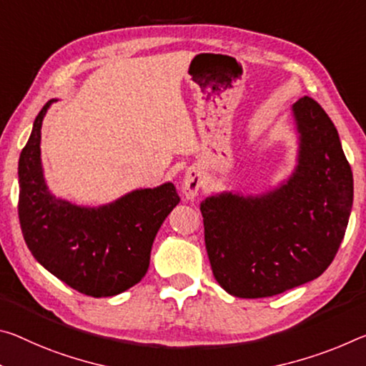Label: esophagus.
<instances>
[{"instance_id": "1", "label": "esophagus", "mask_w": 366, "mask_h": 366, "mask_svg": "<svg viewBox=\"0 0 366 366\" xmlns=\"http://www.w3.org/2000/svg\"><path fill=\"white\" fill-rule=\"evenodd\" d=\"M200 189V172L197 169H189L185 172L184 181H182V194L185 199L194 200Z\"/></svg>"}]
</instances>
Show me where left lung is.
I'll return each instance as SVG.
<instances>
[{"label":"left lung","mask_w":366,"mask_h":366,"mask_svg":"<svg viewBox=\"0 0 366 366\" xmlns=\"http://www.w3.org/2000/svg\"><path fill=\"white\" fill-rule=\"evenodd\" d=\"M298 164L262 195L222 192L200 204L213 275L237 298H265L315 280L332 262L353 204L337 129L305 96L292 106Z\"/></svg>","instance_id":"left-lung-1"}]
</instances>
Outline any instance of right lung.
<instances>
[{
	"instance_id": "right-lung-1",
	"label": "right lung",
	"mask_w": 366,
	"mask_h": 366,
	"mask_svg": "<svg viewBox=\"0 0 366 366\" xmlns=\"http://www.w3.org/2000/svg\"><path fill=\"white\" fill-rule=\"evenodd\" d=\"M49 101L34 120L19 156V223L40 265L88 297H114L147 274L156 234L181 199L172 182L137 189L101 207L58 199L45 182L40 129Z\"/></svg>"
}]
</instances>
